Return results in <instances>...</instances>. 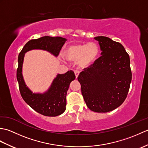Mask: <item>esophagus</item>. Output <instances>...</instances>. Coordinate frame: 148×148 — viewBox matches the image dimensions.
<instances>
[{
    "label": "esophagus",
    "instance_id": "1",
    "mask_svg": "<svg viewBox=\"0 0 148 148\" xmlns=\"http://www.w3.org/2000/svg\"><path fill=\"white\" fill-rule=\"evenodd\" d=\"M74 74H75V75H76V77L77 78L78 76H79V71H77V70L74 71Z\"/></svg>",
    "mask_w": 148,
    "mask_h": 148
}]
</instances>
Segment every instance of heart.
<instances>
[{"mask_svg": "<svg viewBox=\"0 0 148 148\" xmlns=\"http://www.w3.org/2000/svg\"><path fill=\"white\" fill-rule=\"evenodd\" d=\"M99 55V47L95 42L72 45L65 51V58L77 62L81 67H86L95 62Z\"/></svg>", "mask_w": 148, "mask_h": 148, "instance_id": "b5f03b06", "label": "heart"}]
</instances>
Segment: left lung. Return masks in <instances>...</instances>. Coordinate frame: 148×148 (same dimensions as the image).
Listing matches in <instances>:
<instances>
[{"instance_id": "left-lung-1", "label": "left lung", "mask_w": 148, "mask_h": 148, "mask_svg": "<svg viewBox=\"0 0 148 148\" xmlns=\"http://www.w3.org/2000/svg\"><path fill=\"white\" fill-rule=\"evenodd\" d=\"M101 56L79 74L81 93L86 106L97 112L111 111L126 99L132 81L130 57L124 47L109 37H94Z\"/></svg>"}]
</instances>
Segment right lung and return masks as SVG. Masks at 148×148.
<instances>
[{"label":"right lung","instance_id":"add662e5","mask_svg":"<svg viewBox=\"0 0 148 148\" xmlns=\"http://www.w3.org/2000/svg\"><path fill=\"white\" fill-rule=\"evenodd\" d=\"M66 40L67 39L61 37L49 36L32 39L25 44L18 55L16 78L21 95L30 108L44 116H56L65 111L67 90L76 76L72 71L58 74L48 91L44 93H34L27 86L22 75L24 56L30 50L42 49L57 56Z\"/></svg>","mask_w":148,"mask_h":148}]
</instances>
